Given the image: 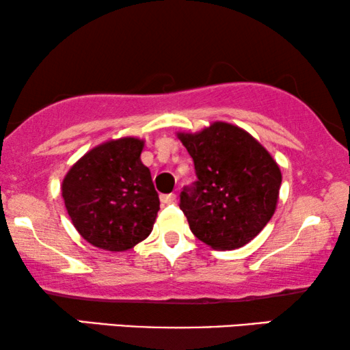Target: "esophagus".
Masks as SVG:
<instances>
[{
  "mask_svg": "<svg viewBox=\"0 0 350 350\" xmlns=\"http://www.w3.org/2000/svg\"><path fill=\"white\" fill-rule=\"evenodd\" d=\"M175 199H176V196H175L174 193H170V194H161V202H162V204H174Z\"/></svg>",
  "mask_w": 350,
  "mask_h": 350,
  "instance_id": "1",
  "label": "esophagus"
}]
</instances>
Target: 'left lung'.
I'll return each instance as SVG.
<instances>
[{"instance_id":"1","label":"left lung","mask_w":350,"mask_h":350,"mask_svg":"<svg viewBox=\"0 0 350 350\" xmlns=\"http://www.w3.org/2000/svg\"><path fill=\"white\" fill-rule=\"evenodd\" d=\"M178 138L198 176L180 194L191 231L215 250L243 247L275 212L279 165L250 133L226 122Z\"/></svg>"}]
</instances>
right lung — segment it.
Wrapping results in <instances>:
<instances>
[{
  "label": "right lung",
  "mask_w": 350,
  "mask_h": 350,
  "mask_svg": "<svg viewBox=\"0 0 350 350\" xmlns=\"http://www.w3.org/2000/svg\"><path fill=\"white\" fill-rule=\"evenodd\" d=\"M143 142L119 138L84 154L62 185L75 228L92 245L124 252L150 236L159 212L151 172L140 159Z\"/></svg>",
  "instance_id": "obj_1"
}]
</instances>
